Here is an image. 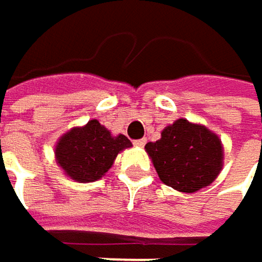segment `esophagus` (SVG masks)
<instances>
[{
    "label": "esophagus",
    "instance_id": "1",
    "mask_svg": "<svg viewBox=\"0 0 262 262\" xmlns=\"http://www.w3.org/2000/svg\"><path fill=\"white\" fill-rule=\"evenodd\" d=\"M146 139H140V140H136L134 141V144H136V146H140V147H143V146H144V144H146Z\"/></svg>",
    "mask_w": 262,
    "mask_h": 262
}]
</instances>
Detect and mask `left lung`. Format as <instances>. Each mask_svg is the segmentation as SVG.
<instances>
[{
  "label": "left lung",
  "mask_w": 262,
  "mask_h": 262,
  "mask_svg": "<svg viewBox=\"0 0 262 262\" xmlns=\"http://www.w3.org/2000/svg\"><path fill=\"white\" fill-rule=\"evenodd\" d=\"M159 179L180 192L209 186L224 165L221 139L203 125L178 119L165 126L161 139L144 146Z\"/></svg>",
  "instance_id": "1"
}]
</instances>
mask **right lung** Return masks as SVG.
<instances>
[{
    "mask_svg": "<svg viewBox=\"0 0 262 262\" xmlns=\"http://www.w3.org/2000/svg\"><path fill=\"white\" fill-rule=\"evenodd\" d=\"M123 134L112 133L97 119L74 126L55 146V158L68 178L88 183L101 179L113 165L118 154L131 147Z\"/></svg>",
    "mask_w": 262,
    "mask_h": 262,
    "instance_id": "1",
    "label": "right lung"
}]
</instances>
